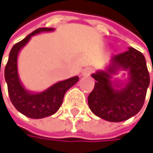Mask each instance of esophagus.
<instances>
[{
  "label": "esophagus",
  "mask_w": 153,
  "mask_h": 153,
  "mask_svg": "<svg viewBox=\"0 0 153 153\" xmlns=\"http://www.w3.org/2000/svg\"><path fill=\"white\" fill-rule=\"evenodd\" d=\"M93 69L91 68V67H87L85 69H83V71H82V76H89L91 72H92Z\"/></svg>",
  "instance_id": "obj_1"
}]
</instances>
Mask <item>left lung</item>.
Listing matches in <instances>:
<instances>
[{
    "label": "left lung",
    "mask_w": 153,
    "mask_h": 153,
    "mask_svg": "<svg viewBox=\"0 0 153 153\" xmlns=\"http://www.w3.org/2000/svg\"><path fill=\"white\" fill-rule=\"evenodd\" d=\"M120 68L129 70L130 81L124 88L115 91L109 80ZM91 76L96 82L88 96V104L98 117L112 123L123 122L143 108L150 85V74L140 51L131 47L127 51L113 56L106 71H97Z\"/></svg>",
    "instance_id": "1"
}]
</instances>
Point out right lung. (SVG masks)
<instances>
[{"instance_id":"add662e5","label":"right lung","mask_w":153,"mask_h":153,"mask_svg":"<svg viewBox=\"0 0 153 153\" xmlns=\"http://www.w3.org/2000/svg\"><path fill=\"white\" fill-rule=\"evenodd\" d=\"M52 30V28H39L22 41L14 44L10 51L4 70V77L10 102L21 113L31 119H42L55 113L62 103L66 91L79 81L78 76H75L59 82L48 90L36 94L28 92L21 84L17 72V57L20 50L29 42L32 35Z\"/></svg>"}]
</instances>
